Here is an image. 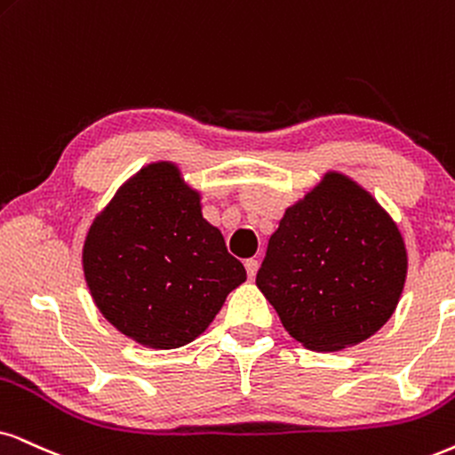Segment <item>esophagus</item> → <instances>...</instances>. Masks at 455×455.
<instances>
[{"label": "esophagus", "instance_id": "1", "mask_svg": "<svg viewBox=\"0 0 455 455\" xmlns=\"http://www.w3.org/2000/svg\"><path fill=\"white\" fill-rule=\"evenodd\" d=\"M258 267H260V264H258L256 258H250V260H245V270H247V277H250V279H254V277H256V273H258Z\"/></svg>", "mask_w": 455, "mask_h": 455}]
</instances>
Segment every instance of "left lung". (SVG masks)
Returning <instances> with one entry per match:
<instances>
[{"label":"left lung","instance_id":"left-lung-1","mask_svg":"<svg viewBox=\"0 0 455 455\" xmlns=\"http://www.w3.org/2000/svg\"><path fill=\"white\" fill-rule=\"evenodd\" d=\"M407 277L403 237L350 178L323 180L285 210L256 285L291 338L310 350L367 340L395 313Z\"/></svg>","mask_w":455,"mask_h":455}]
</instances>
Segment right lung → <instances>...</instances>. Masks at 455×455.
I'll use <instances>...</instances> for the list:
<instances>
[{"label": "right lung", "instance_id": "1", "mask_svg": "<svg viewBox=\"0 0 455 455\" xmlns=\"http://www.w3.org/2000/svg\"><path fill=\"white\" fill-rule=\"evenodd\" d=\"M199 199L174 164H151L119 188L85 237L84 275L96 307L142 347L195 340L245 281Z\"/></svg>", "mask_w": 455, "mask_h": 455}]
</instances>
